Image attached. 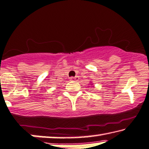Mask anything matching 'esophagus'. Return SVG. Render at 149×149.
<instances>
[{"label": "esophagus", "mask_w": 149, "mask_h": 149, "mask_svg": "<svg viewBox=\"0 0 149 149\" xmlns=\"http://www.w3.org/2000/svg\"><path fill=\"white\" fill-rule=\"evenodd\" d=\"M79 77L78 76H76V77H71V78H70V80H71V81H78V80H79Z\"/></svg>", "instance_id": "1"}]
</instances>
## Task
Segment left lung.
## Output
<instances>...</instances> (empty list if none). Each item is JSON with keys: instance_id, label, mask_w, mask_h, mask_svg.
Returning <instances> with one entry per match:
<instances>
[{"instance_id": "8db88e82", "label": "left lung", "mask_w": 149, "mask_h": 149, "mask_svg": "<svg viewBox=\"0 0 149 149\" xmlns=\"http://www.w3.org/2000/svg\"><path fill=\"white\" fill-rule=\"evenodd\" d=\"M91 85H92V84H91Z\"/></svg>"}]
</instances>
